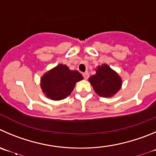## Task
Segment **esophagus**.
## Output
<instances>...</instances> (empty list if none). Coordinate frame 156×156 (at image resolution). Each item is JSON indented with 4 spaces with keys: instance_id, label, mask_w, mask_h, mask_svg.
Segmentation results:
<instances>
[{
    "instance_id": "34e87169",
    "label": "esophagus",
    "mask_w": 156,
    "mask_h": 156,
    "mask_svg": "<svg viewBox=\"0 0 156 156\" xmlns=\"http://www.w3.org/2000/svg\"><path fill=\"white\" fill-rule=\"evenodd\" d=\"M82 75L85 79H88V78H89V74H88V72H84Z\"/></svg>"
}]
</instances>
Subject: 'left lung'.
I'll use <instances>...</instances> for the list:
<instances>
[{
    "instance_id": "8db88e82",
    "label": "left lung",
    "mask_w": 156,
    "mask_h": 156,
    "mask_svg": "<svg viewBox=\"0 0 156 156\" xmlns=\"http://www.w3.org/2000/svg\"><path fill=\"white\" fill-rule=\"evenodd\" d=\"M88 81L94 91L101 97H112L120 90L122 85V78L106 64L98 66L96 74L89 78Z\"/></svg>"
}]
</instances>
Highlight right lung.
<instances>
[{"label": "right lung", "instance_id": "1", "mask_svg": "<svg viewBox=\"0 0 156 156\" xmlns=\"http://www.w3.org/2000/svg\"><path fill=\"white\" fill-rule=\"evenodd\" d=\"M82 79L78 71H71L67 65L61 64L42 76L41 88L46 97L59 101L70 95L76 82Z\"/></svg>", "mask_w": 156, "mask_h": 156}]
</instances>
